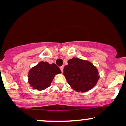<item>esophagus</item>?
Segmentation results:
<instances>
[{"label":"esophagus","mask_w":126,"mask_h":126,"mask_svg":"<svg viewBox=\"0 0 126 126\" xmlns=\"http://www.w3.org/2000/svg\"><path fill=\"white\" fill-rule=\"evenodd\" d=\"M63 68H64V66H61V67H60V70H61V71H62V72H63Z\"/></svg>","instance_id":"obj_1"}]
</instances>
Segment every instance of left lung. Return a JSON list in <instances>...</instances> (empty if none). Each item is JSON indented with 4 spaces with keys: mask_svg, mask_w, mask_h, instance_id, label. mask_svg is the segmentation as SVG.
<instances>
[{
    "mask_svg": "<svg viewBox=\"0 0 126 126\" xmlns=\"http://www.w3.org/2000/svg\"><path fill=\"white\" fill-rule=\"evenodd\" d=\"M67 63L63 69V75L72 89L78 92H85L96 85L99 73L91 62L73 57Z\"/></svg>",
    "mask_w": 126,
    "mask_h": 126,
    "instance_id": "obj_1",
    "label": "left lung"
}]
</instances>
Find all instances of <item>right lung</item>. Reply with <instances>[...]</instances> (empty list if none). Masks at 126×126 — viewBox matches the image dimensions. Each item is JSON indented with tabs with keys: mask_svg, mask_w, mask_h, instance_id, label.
<instances>
[{
	"mask_svg": "<svg viewBox=\"0 0 126 126\" xmlns=\"http://www.w3.org/2000/svg\"><path fill=\"white\" fill-rule=\"evenodd\" d=\"M62 72L54 63L41 61L29 70L28 82L33 89L43 91L49 87L56 75Z\"/></svg>",
	"mask_w": 126,
	"mask_h": 126,
	"instance_id": "obj_1",
	"label": "right lung"
}]
</instances>
